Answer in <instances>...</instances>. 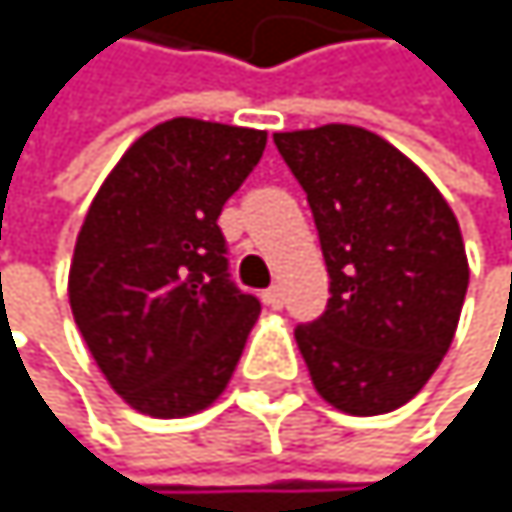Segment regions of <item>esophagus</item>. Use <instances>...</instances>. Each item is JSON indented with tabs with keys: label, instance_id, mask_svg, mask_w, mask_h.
I'll list each match as a JSON object with an SVG mask.
<instances>
[{
	"label": "esophagus",
	"instance_id": "obj_1",
	"mask_svg": "<svg viewBox=\"0 0 512 512\" xmlns=\"http://www.w3.org/2000/svg\"><path fill=\"white\" fill-rule=\"evenodd\" d=\"M264 304H267L270 310H282L285 298H282V288H279V285H273V288L264 291Z\"/></svg>",
	"mask_w": 512,
	"mask_h": 512
}]
</instances>
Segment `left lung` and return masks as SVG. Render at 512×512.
<instances>
[{"instance_id": "1", "label": "left lung", "mask_w": 512, "mask_h": 512, "mask_svg": "<svg viewBox=\"0 0 512 512\" xmlns=\"http://www.w3.org/2000/svg\"><path fill=\"white\" fill-rule=\"evenodd\" d=\"M313 208L331 276L294 328L316 393L356 418L418 396L451 347L470 282L455 211L427 174L359 125L273 134Z\"/></svg>"}]
</instances>
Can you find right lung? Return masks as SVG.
I'll list each match as a JSON object with an SVG mask.
<instances>
[{
  "label": "right lung",
  "mask_w": 512,
  "mask_h": 512,
  "mask_svg": "<svg viewBox=\"0 0 512 512\" xmlns=\"http://www.w3.org/2000/svg\"><path fill=\"white\" fill-rule=\"evenodd\" d=\"M267 131L168 119L97 190L70 264V307L97 368L141 415L187 418L218 399L261 304L227 273L224 202Z\"/></svg>",
  "instance_id": "obj_1"
}]
</instances>
